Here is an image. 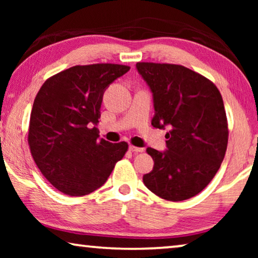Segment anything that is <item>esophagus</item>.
<instances>
[{
	"label": "esophagus",
	"mask_w": 258,
	"mask_h": 258,
	"mask_svg": "<svg viewBox=\"0 0 258 258\" xmlns=\"http://www.w3.org/2000/svg\"><path fill=\"white\" fill-rule=\"evenodd\" d=\"M129 150L132 151V153H134V154L143 153V151H144L143 148H137V147H133V146H130V147H129Z\"/></svg>",
	"instance_id": "esophagus-1"
}]
</instances>
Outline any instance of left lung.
I'll list each match as a JSON object with an SVG mask.
<instances>
[{"instance_id": "8db88e82", "label": "left lung", "mask_w": 258, "mask_h": 258, "mask_svg": "<svg viewBox=\"0 0 258 258\" xmlns=\"http://www.w3.org/2000/svg\"><path fill=\"white\" fill-rule=\"evenodd\" d=\"M136 69L153 93L151 124L169 128L167 149H147L154 168L143 176L144 185L163 200L191 199L214 178L227 150L228 123L220 91L183 66L140 62Z\"/></svg>"}]
</instances>
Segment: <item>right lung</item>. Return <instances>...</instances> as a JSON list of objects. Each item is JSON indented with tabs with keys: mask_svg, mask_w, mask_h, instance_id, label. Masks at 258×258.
Here are the masks:
<instances>
[{
	"mask_svg": "<svg viewBox=\"0 0 258 258\" xmlns=\"http://www.w3.org/2000/svg\"><path fill=\"white\" fill-rule=\"evenodd\" d=\"M121 64L75 66L45 81L30 114L31 155L42 175L69 196L93 192L107 182L125 142L98 139L96 125L107 88L129 72Z\"/></svg>",
	"mask_w": 258,
	"mask_h": 258,
	"instance_id": "right-lung-1",
	"label": "right lung"
}]
</instances>
